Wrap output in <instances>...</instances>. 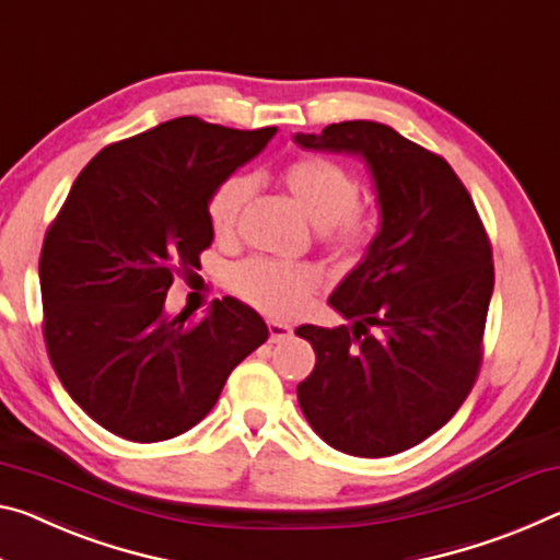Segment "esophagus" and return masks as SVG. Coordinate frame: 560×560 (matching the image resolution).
Instances as JSON below:
<instances>
[{
    "label": "esophagus",
    "instance_id": "obj_1",
    "mask_svg": "<svg viewBox=\"0 0 560 560\" xmlns=\"http://www.w3.org/2000/svg\"><path fill=\"white\" fill-rule=\"evenodd\" d=\"M266 328H269V341L271 343H279V341H287L291 334H294V328L289 324H281V322H266Z\"/></svg>",
    "mask_w": 560,
    "mask_h": 560
}]
</instances>
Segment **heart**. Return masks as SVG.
I'll return each instance as SVG.
<instances>
[{
    "label": "heart",
    "mask_w": 560,
    "mask_h": 560,
    "mask_svg": "<svg viewBox=\"0 0 560 560\" xmlns=\"http://www.w3.org/2000/svg\"><path fill=\"white\" fill-rule=\"evenodd\" d=\"M281 182L306 221L322 229L328 246L341 259H357L374 238V219L361 214L359 179L326 156H299L283 168ZM252 179L234 174L214 186L207 201L209 226L219 242L234 238ZM324 273L314 264H279L248 259L229 273L234 294L271 318L299 316L322 289Z\"/></svg>",
    "instance_id": "b5f03b06"
}]
</instances>
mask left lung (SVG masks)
Here are the masks:
<instances>
[{
	"label": "left lung",
	"mask_w": 560,
	"mask_h": 560,
	"mask_svg": "<svg viewBox=\"0 0 560 560\" xmlns=\"http://www.w3.org/2000/svg\"><path fill=\"white\" fill-rule=\"evenodd\" d=\"M294 141L361 156L381 211L374 242L328 299L349 324L296 328L316 351L299 406L343 454H401L458 411L481 369L493 294L483 221L446 159L386 124H328Z\"/></svg>",
	"instance_id": "1"
}]
</instances>
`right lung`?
<instances>
[{
  "label": "right lung",
  "mask_w": 560,
  "mask_h": 560,
  "mask_svg": "<svg viewBox=\"0 0 560 560\" xmlns=\"http://www.w3.org/2000/svg\"><path fill=\"white\" fill-rule=\"evenodd\" d=\"M273 135L179 117L104 147L77 176L39 256L44 341L61 386L106 431L139 443L189 431L269 339L232 296L201 318L164 301L214 242L209 194Z\"/></svg>",
  "instance_id": "obj_1"
}]
</instances>
